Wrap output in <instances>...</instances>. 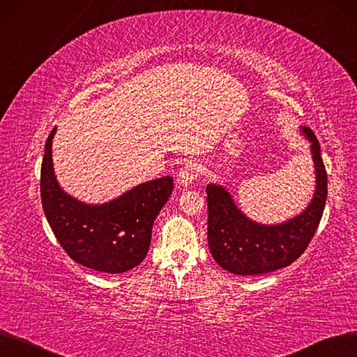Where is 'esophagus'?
I'll return each mask as SVG.
<instances>
[{"instance_id":"34e87169","label":"esophagus","mask_w":357,"mask_h":357,"mask_svg":"<svg viewBox=\"0 0 357 357\" xmlns=\"http://www.w3.org/2000/svg\"><path fill=\"white\" fill-rule=\"evenodd\" d=\"M199 169H201V167H199V164L196 162H192V161H188L186 164H184L178 174H177V183L180 184L181 188H189L190 184L197 178L199 176Z\"/></svg>"}]
</instances>
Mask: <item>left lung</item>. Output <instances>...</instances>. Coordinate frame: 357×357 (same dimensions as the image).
<instances>
[{
  "mask_svg": "<svg viewBox=\"0 0 357 357\" xmlns=\"http://www.w3.org/2000/svg\"><path fill=\"white\" fill-rule=\"evenodd\" d=\"M301 132L310 144L315 167V192L298 215L280 224H261L245 215L221 184L211 183L208 193V245L212 258L237 275L273 273L294 262L315 234L328 195L326 171L317 136L306 126Z\"/></svg>",
  "mask_w": 357,
  "mask_h": 357,
  "instance_id": "1",
  "label": "left lung"
}]
</instances>
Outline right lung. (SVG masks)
<instances>
[{
  "mask_svg": "<svg viewBox=\"0 0 357 357\" xmlns=\"http://www.w3.org/2000/svg\"><path fill=\"white\" fill-rule=\"evenodd\" d=\"M50 133L40 168V199L61 248L77 264L108 274L137 266L149 250L153 221L173 192L169 176L142 183L105 204H84L64 192L52 165Z\"/></svg>",
  "mask_w": 357,
  "mask_h": 357,
  "instance_id": "1",
  "label": "right lung"
}]
</instances>
